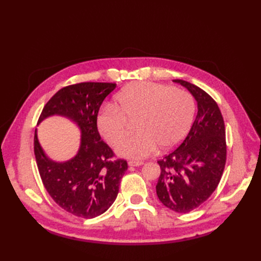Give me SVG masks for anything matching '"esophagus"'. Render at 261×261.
I'll list each match as a JSON object with an SVG mask.
<instances>
[{"mask_svg":"<svg viewBox=\"0 0 261 261\" xmlns=\"http://www.w3.org/2000/svg\"><path fill=\"white\" fill-rule=\"evenodd\" d=\"M143 164H144V162H142V161H130L128 163V165L131 167H138V166H142Z\"/></svg>","mask_w":261,"mask_h":261,"instance_id":"obj_1","label":"esophagus"}]
</instances>
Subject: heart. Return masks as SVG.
<instances>
[{
    "label": "heart",
    "mask_w": 261,
    "mask_h": 261,
    "mask_svg": "<svg viewBox=\"0 0 261 261\" xmlns=\"http://www.w3.org/2000/svg\"><path fill=\"white\" fill-rule=\"evenodd\" d=\"M195 115V100L188 92L149 81L135 82L115 96V107L107 106L96 117L102 138L115 145L134 119L136 133L120 141L116 152L140 160L162 149L176 146L188 133Z\"/></svg>",
    "instance_id": "heart-1"
}]
</instances>
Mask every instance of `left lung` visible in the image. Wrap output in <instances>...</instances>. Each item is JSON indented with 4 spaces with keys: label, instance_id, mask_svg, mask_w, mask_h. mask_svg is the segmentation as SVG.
<instances>
[{
    "label": "left lung",
    "instance_id": "obj_1",
    "mask_svg": "<svg viewBox=\"0 0 261 261\" xmlns=\"http://www.w3.org/2000/svg\"><path fill=\"white\" fill-rule=\"evenodd\" d=\"M198 105V113L182 144L158 161L161 174L156 195L166 207L188 213L206 201L217 188L226 162L222 114L211 96L190 82L175 79Z\"/></svg>",
    "mask_w": 261,
    "mask_h": 261
}]
</instances>
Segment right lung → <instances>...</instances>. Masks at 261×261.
I'll return each instance as SVG.
<instances>
[{
  "instance_id": "obj_1",
  "label": "right lung",
  "mask_w": 261,
  "mask_h": 261,
  "mask_svg": "<svg viewBox=\"0 0 261 261\" xmlns=\"http://www.w3.org/2000/svg\"><path fill=\"white\" fill-rule=\"evenodd\" d=\"M116 88L109 82H81L59 90L44 106L38 123L59 115L74 121L81 138L77 154L66 162L50 160L41 147L37 129L34 151L41 180L49 196L67 213L85 219L97 217L115 201L128 164L112 161L114 153L96 126L99 108Z\"/></svg>"
}]
</instances>
